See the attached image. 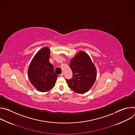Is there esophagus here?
I'll return each instance as SVG.
<instances>
[{
    "label": "esophagus",
    "instance_id": "34e87169",
    "mask_svg": "<svg viewBox=\"0 0 135 135\" xmlns=\"http://www.w3.org/2000/svg\"><path fill=\"white\" fill-rule=\"evenodd\" d=\"M60 76H64V73H61L60 74Z\"/></svg>",
    "mask_w": 135,
    "mask_h": 135
}]
</instances>
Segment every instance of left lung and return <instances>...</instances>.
Masks as SVG:
<instances>
[{
    "label": "left lung",
    "mask_w": 135,
    "mask_h": 135,
    "mask_svg": "<svg viewBox=\"0 0 135 135\" xmlns=\"http://www.w3.org/2000/svg\"><path fill=\"white\" fill-rule=\"evenodd\" d=\"M69 66L73 71V78L66 80L69 88L78 93L87 92L97 77V69L90 56L80 51L70 60Z\"/></svg>",
    "instance_id": "1"
}]
</instances>
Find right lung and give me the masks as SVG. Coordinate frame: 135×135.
Wrapping results in <instances>:
<instances>
[{
    "label": "right lung",
    "instance_id": "1",
    "mask_svg": "<svg viewBox=\"0 0 135 135\" xmlns=\"http://www.w3.org/2000/svg\"><path fill=\"white\" fill-rule=\"evenodd\" d=\"M50 50L44 47L38 51L32 59L28 76L32 85L40 92H47L55 85L57 75L50 62Z\"/></svg>",
    "mask_w": 135,
    "mask_h": 135
}]
</instances>
